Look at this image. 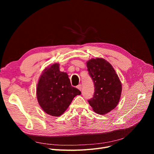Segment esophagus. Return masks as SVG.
<instances>
[{"instance_id":"34e87169","label":"esophagus","mask_w":154,"mask_h":154,"mask_svg":"<svg viewBox=\"0 0 154 154\" xmlns=\"http://www.w3.org/2000/svg\"><path fill=\"white\" fill-rule=\"evenodd\" d=\"M77 88H78V89H79L80 91H81V90H82V85H81V84L78 85L77 86Z\"/></svg>"}]
</instances>
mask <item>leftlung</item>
Instances as JSON below:
<instances>
[{"instance_id": "8db88e82", "label": "left lung", "mask_w": 154, "mask_h": 154, "mask_svg": "<svg viewBox=\"0 0 154 154\" xmlns=\"http://www.w3.org/2000/svg\"><path fill=\"white\" fill-rule=\"evenodd\" d=\"M87 67L95 88L93 97L88 102L95 112L106 114L117 106L122 84L114 69L103 59H92L87 62Z\"/></svg>"}]
</instances>
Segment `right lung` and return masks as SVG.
I'll use <instances>...</instances> for the list:
<instances>
[{"label": "right lung", "instance_id": "obj_1", "mask_svg": "<svg viewBox=\"0 0 154 154\" xmlns=\"http://www.w3.org/2000/svg\"><path fill=\"white\" fill-rule=\"evenodd\" d=\"M39 105L47 114L58 117L70 106L73 99L81 94L71 85L66 72H60L59 64L54 63L44 69L37 87Z\"/></svg>", "mask_w": 154, "mask_h": 154}]
</instances>
